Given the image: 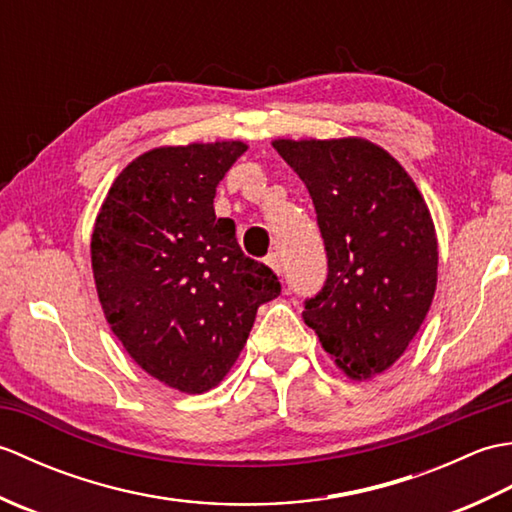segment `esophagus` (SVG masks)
Wrapping results in <instances>:
<instances>
[{"instance_id": "esophagus-1", "label": "esophagus", "mask_w": 512, "mask_h": 512, "mask_svg": "<svg viewBox=\"0 0 512 512\" xmlns=\"http://www.w3.org/2000/svg\"><path fill=\"white\" fill-rule=\"evenodd\" d=\"M266 264L275 270L277 275H281V259H279V255L277 253H270L268 257H266Z\"/></svg>"}]
</instances>
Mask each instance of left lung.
Segmentation results:
<instances>
[{
    "mask_svg": "<svg viewBox=\"0 0 512 512\" xmlns=\"http://www.w3.org/2000/svg\"><path fill=\"white\" fill-rule=\"evenodd\" d=\"M317 211L328 279L303 321L343 372L372 378L405 354L431 308L438 239L416 182L363 138L273 143Z\"/></svg>",
    "mask_w": 512,
    "mask_h": 512,
    "instance_id": "1",
    "label": "left lung"
}]
</instances>
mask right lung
I'll list each match as a JSON object with an SVG mask.
<instances>
[{"label": "right lung", "instance_id": "1", "mask_svg": "<svg viewBox=\"0 0 512 512\" xmlns=\"http://www.w3.org/2000/svg\"><path fill=\"white\" fill-rule=\"evenodd\" d=\"M248 147L239 140L158 147L118 173L96 215L92 270L116 339L184 394L228 374L277 275L242 253L235 222L215 217L220 180Z\"/></svg>", "mask_w": 512, "mask_h": 512}]
</instances>
